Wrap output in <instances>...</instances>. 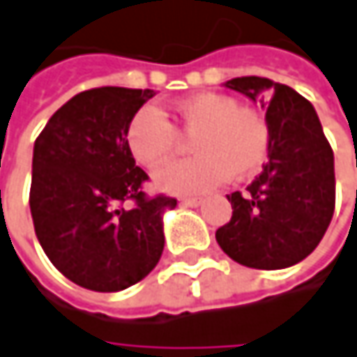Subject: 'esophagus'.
I'll return each mask as SVG.
<instances>
[{"label": "esophagus", "instance_id": "obj_1", "mask_svg": "<svg viewBox=\"0 0 357 357\" xmlns=\"http://www.w3.org/2000/svg\"><path fill=\"white\" fill-rule=\"evenodd\" d=\"M181 204H185V206H200L202 204V198H194V196L181 198Z\"/></svg>", "mask_w": 357, "mask_h": 357}]
</instances>
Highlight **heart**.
<instances>
[{
    "label": "heart",
    "mask_w": 357,
    "mask_h": 357,
    "mask_svg": "<svg viewBox=\"0 0 357 357\" xmlns=\"http://www.w3.org/2000/svg\"><path fill=\"white\" fill-rule=\"evenodd\" d=\"M178 128L196 157L174 161L155 174V185L172 194L204 192L222 179L253 176L270 151V124L231 96L196 93L176 104ZM126 146L143 167H157L179 146L174 124L155 106H143L126 126Z\"/></svg>",
    "instance_id": "b5f03b06"
}]
</instances>
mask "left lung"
Returning a JSON list of instances; mask_svg holds the SVG:
<instances>
[{
  "label": "left lung",
  "mask_w": 357,
  "mask_h": 357,
  "mask_svg": "<svg viewBox=\"0 0 357 357\" xmlns=\"http://www.w3.org/2000/svg\"><path fill=\"white\" fill-rule=\"evenodd\" d=\"M225 85L266 108L270 159L245 192L227 194L233 216L216 241L247 268H290L314 251L333 218V149L312 104L292 87L255 75Z\"/></svg>",
  "instance_id": "obj_1"
}]
</instances>
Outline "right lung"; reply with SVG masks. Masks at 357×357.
I'll use <instances>...</instances> for the list:
<instances>
[{
    "label": "right lung",
    "instance_id": "1",
    "mask_svg": "<svg viewBox=\"0 0 357 357\" xmlns=\"http://www.w3.org/2000/svg\"><path fill=\"white\" fill-rule=\"evenodd\" d=\"M153 89L93 87L50 116L34 143L30 212L52 266L77 286L118 292L141 282L163 253V212L126 146V126Z\"/></svg>",
    "mask_w": 357,
    "mask_h": 357
}]
</instances>
